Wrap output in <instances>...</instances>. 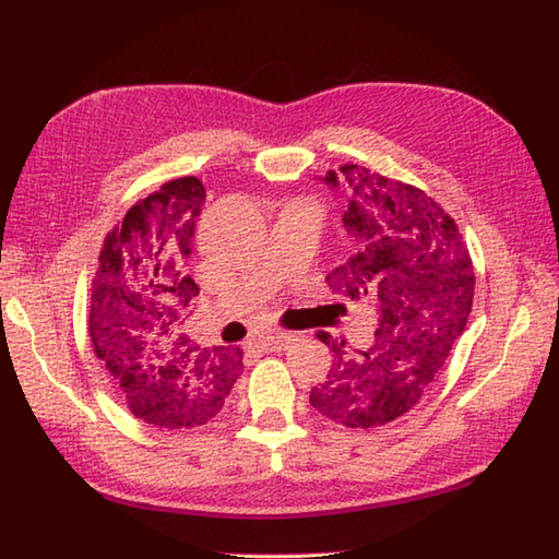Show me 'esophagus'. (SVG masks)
<instances>
[{
  "instance_id": "34e87169",
  "label": "esophagus",
  "mask_w": 559,
  "mask_h": 559,
  "mask_svg": "<svg viewBox=\"0 0 559 559\" xmlns=\"http://www.w3.org/2000/svg\"><path fill=\"white\" fill-rule=\"evenodd\" d=\"M294 337L296 333H287V330H272L267 335H260L255 345L265 352H282L294 343Z\"/></svg>"
}]
</instances>
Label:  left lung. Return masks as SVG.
Segmentation results:
<instances>
[{"instance_id":"obj_1","label":"left lung","mask_w":559,"mask_h":559,"mask_svg":"<svg viewBox=\"0 0 559 559\" xmlns=\"http://www.w3.org/2000/svg\"><path fill=\"white\" fill-rule=\"evenodd\" d=\"M328 170L343 178L349 210L343 222L352 253L328 272V287L379 311L369 349H347L316 333L335 359L309 401L352 429L383 427L409 413L435 383L473 309L475 272L459 224L441 204L403 180L357 164Z\"/></svg>"}]
</instances>
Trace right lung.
<instances>
[{"label": "right lung", "instance_id": "obj_1", "mask_svg": "<svg viewBox=\"0 0 559 559\" xmlns=\"http://www.w3.org/2000/svg\"><path fill=\"white\" fill-rule=\"evenodd\" d=\"M202 180H166L106 234L91 280L88 337L108 385L158 429H192L219 415L243 371L241 347L200 349L180 333L200 287L188 275Z\"/></svg>", "mask_w": 559, "mask_h": 559}]
</instances>
